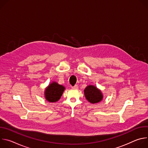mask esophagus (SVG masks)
Masks as SVG:
<instances>
[{"label": "esophagus", "mask_w": 148, "mask_h": 148, "mask_svg": "<svg viewBox=\"0 0 148 148\" xmlns=\"http://www.w3.org/2000/svg\"><path fill=\"white\" fill-rule=\"evenodd\" d=\"M72 88L74 89V90H77V89L78 88V85H75L74 86L72 87Z\"/></svg>", "instance_id": "esophagus-1"}]
</instances>
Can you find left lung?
<instances>
[{"mask_svg": "<svg viewBox=\"0 0 148 148\" xmlns=\"http://www.w3.org/2000/svg\"><path fill=\"white\" fill-rule=\"evenodd\" d=\"M84 92L87 100L91 103L101 102L103 97L101 91L93 85L87 86L84 90Z\"/></svg>", "mask_w": 148, "mask_h": 148, "instance_id": "obj_1", "label": "left lung"}]
</instances>
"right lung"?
Masks as SVG:
<instances>
[{"mask_svg":"<svg viewBox=\"0 0 148 148\" xmlns=\"http://www.w3.org/2000/svg\"><path fill=\"white\" fill-rule=\"evenodd\" d=\"M65 89V87L53 81L45 88V99L50 102H56L60 99Z\"/></svg>","mask_w":148,"mask_h":148,"instance_id":"right-lung-1","label":"right lung"}]
</instances>
